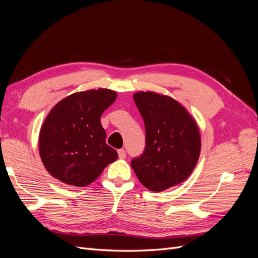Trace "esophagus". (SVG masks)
Here are the masks:
<instances>
[{
    "label": "esophagus",
    "instance_id": "obj_1",
    "mask_svg": "<svg viewBox=\"0 0 258 258\" xmlns=\"http://www.w3.org/2000/svg\"><path fill=\"white\" fill-rule=\"evenodd\" d=\"M118 157L120 159L126 158V151H124V150H118Z\"/></svg>",
    "mask_w": 258,
    "mask_h": 258
}]
</instances>
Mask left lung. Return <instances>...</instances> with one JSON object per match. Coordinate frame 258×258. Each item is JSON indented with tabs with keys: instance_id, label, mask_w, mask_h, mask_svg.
<instances>
[{
	"instance_id": "8db88e82",
	"label": "left lung",
	"mask_w": 258,
	"mask_h": 258,
	"mask_svg": "<svg viewBox=\"0 0 258 258\" xmlns=\"http://www.w3.org/2000/svg\"><path fill=\"white\" fill-rule=\"evenodd\" d=\"M145 124V150L131 161L139 181L151 191L183 183L196 167L201 138L197 121L176 100L154 91L134 95Z\"/></svg>"
}]
</instances>
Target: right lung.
Masks as SVG:
<instances>
[{
    "label": "right lung",
    "mask_w": 258,
    "mask_h": 258,
    "mask_svg": "<svg viewBox=\"0 0 258 258\" xmlns=\"http://www.w3.org/2000/svg\"><path fill=\"white\" fill-rule=\"evenodd\" d=\"M116 97L111 89H90L72 93L51 108L38 136L41 159L51 176L83 187L117 159L100 120Z\"/></svg>",
    "instance_id": "1"
}]
</instances>
